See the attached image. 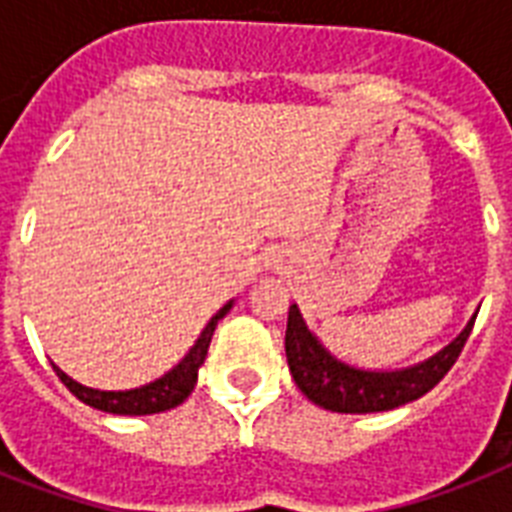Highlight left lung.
Masks as SVG:
<instances>
[{
  "label": "left lung",
  "mask_w": 512,
  "mask_h": 512,
  "mask_svg": "<svg viewBox=\"0 0 512 512\" xmlns=\"http://www.w3.org/2000/svg\"><path fill=\"white\" fill-rule=\"evenodd\" d=\"M473 321H476V316L465 324V329L446 348H441L420 364L404 366V369H361V366H353L332 356L324 348V342L308 329L297 303H292L289 305L284 350H287L289 372H292L297 388L303 390L308 401H313L321 409L340 414L388 412V409L404 406L409 401H417L430 388H436L441 377L452 369V364L462 353V345L470 337Z\"/></svg>",
  "instance_id": "left-lung-1"
}]
</instances>
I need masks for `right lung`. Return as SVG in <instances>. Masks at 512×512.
I'll return each instance as SVG.
<instances>
[{
	"instance_id": "right-lung-1",
	"label": "right lung",
	"mask_w": 512,
	"mask_h": 512,
	"mask_svg": "<svg viewBox=\"0 0 512 512\" xmlns=\"http://www.w3.org/2000/svg\"><path fill=\"white\" fill-rule=\"evenodd\" d=\"M233 308V300L220 308V311L207 321V327L201 329L199 340L193 342L191 350L185 353L170 372L162 374L159 380L146 382L140 388L130 390H98V388H87L82 382L71 380L63 369L52 364L55 374L60 377V382L66 385L71 393H74L82 404L92 406V409H100L106 414H130V417H140V414H159V412H170L175 406H180L185 398L191 396L193 385L199 380V369L207 358L209 342H212V335H215L217 321L223 319L225 313Z\"/></svg>"
}]
</instances>
